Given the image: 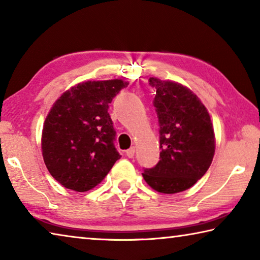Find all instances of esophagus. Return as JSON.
Listing matches in <instances>:
<instances>
[{
	"label": "esophagus",
	"instance_id": "1",
	"mask_svg": "<svg viewBox=\"0 0 260 260\" xmlns=\"http://www.w3.org/2000/svg\"><path fill=\"white\" fill-rule=\"evenodd\" d=\"M135 155V148L134 147H131L128 150L126 151V156L128 158H133Z\"/></svg>",
	"mask_w": 260,
	"mask_h": 260
}]
</instances>
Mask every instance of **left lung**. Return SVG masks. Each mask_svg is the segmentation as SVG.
Returning a JSON list of instances; mask_svg holds the SVG:
<instances>
[{"label": "left lung", "mask_w": 260, "mask_h": 260, "mask_svg": "<svg viewBox=\"0 0 260 260\" xmlns=\"http://www.w3.org/2000/svg\"><path fill=\"white\" fill-rule=\"evenodd\" d=\"M159 124V161L144 169L146 182L162 193L187 190L212 162L215 141L209 112L199 98L178 82L149 79Z\"/></svg>", "instance_id": "8db88e82"}]
</instances>
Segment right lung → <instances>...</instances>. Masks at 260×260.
Wrapping results in <instances>:
<instances>
[{"mask_svg": "<svg viewBox=\"0 0 260 260\" xmlns=\"http://www.w3.org/2000/svg\"><path fill=\"white\" fill-rule=\"evenodd\" d=\"M127 86L118 79L79 83L48 113L42 131L43 160L65 188L90 190L121 157L114 147L116 129L108 110Z\"/></svg>", "mask_w": 260, "mask_h": 260, "instance_id": "1", "label": "right lung"}]
</instances>
